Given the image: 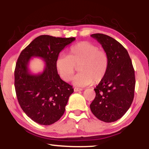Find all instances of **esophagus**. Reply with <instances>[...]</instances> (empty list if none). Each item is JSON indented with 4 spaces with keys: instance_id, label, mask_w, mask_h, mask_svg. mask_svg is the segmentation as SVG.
Returning a JSON list of instances; mask_svg holds the SVG:
<instances>
[{
    "instance_id": "obj_1",
    "label": "esophagus",
    "mask_w": 149,
    "mask_h": 149,
    "mask_svg": "<svg viewBox=\"0 0 149 149\" xmlns=\"http://www.w3.org/2000/svg\"><path fill=\"white\" fill-rule=\"evenodd\" d=\"M74 91L75 92H78V91H82L83 89H81V88H77V87H74Z\"/></svg>"
}]
</instances>
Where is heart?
Instances as JSON below:
<instances>
[{"mask_svg": "<svg viewBox=\"0 0 149 149\" xmlns=\"http://www.w3.org/2000/svg\"><path fill=\"white\" fill-rule=\"evenodd\" d=\"M58 73L65 81L72 79L79 65L80 72L75 75L73 84L85 87L99 83L107 74L109 58L105 50L88 41H81L70 48L68 55L61 54L55 62Z\"/></svg>", "mask_w": 149, "mask_h": 149, "instance_id": "heart-1", "label": "heart"}]
</instances>
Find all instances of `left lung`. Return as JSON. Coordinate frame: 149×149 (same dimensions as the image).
<instances>
[{"mask_svg":"<svg viewBox=\"0 0 149 149\" xmlns=\"http://www.w3.org/2000/svg\"><path fill=\"white\" fill-rule=\"evenodd\" d=\"M91 36L107 52L109 65L104 79L94 89L96 97L90 108L99 120L113 122L122 118L132 104L135 86L134 68L127 50L116 40L102 33Z\"/></svg>","mask_w":149,"mask_h":149,"instance_id":"obj_1","label":"left lung"}]
</instances>
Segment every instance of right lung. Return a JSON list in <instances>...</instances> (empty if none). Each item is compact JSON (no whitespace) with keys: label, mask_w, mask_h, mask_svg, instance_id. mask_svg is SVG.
<instances>
[{"label":"right lung","mask_w":149,"mask_h":149,"mask_svg":"<svg viewBox=\"0 0 149 149\" xmlns=\"http://www.w3.org/2000/svg\"><path fill=\"white\" fill-rule=\"evenodd\" d=\"M75 40L40 35L19 54L14 71L15 90L22 109L35 122L51 125L64 114L74 89L61 79L55 62L62 50ZM32 57L44 60L46 64L42 73H30L28 65Z\"/></svg>","instance_id":"1"}]
</instances>
